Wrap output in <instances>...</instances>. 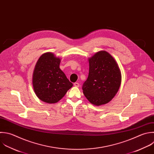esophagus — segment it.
Segmentation results:
<instances>
[{"mask_svg":"<svg viewBox=\"0 0 154 154\" xmlns=\"http://www.w3.org/2000/svg\"><path fill=\"white\" fill-rule=\"evenodd\" d=\"M74 86L76 87H78L79 86V84L78 82H75L74 83Z\"/></svg>","mask_w":154,"mask_h":154,"instance_id":"esophagus-1","label":"esophagus"}]
</instances>
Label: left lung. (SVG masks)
<instances>
[{"label":"left lung","mask_w":154,"mask_h":154,"mask_svg":"<svg viewBox=\"0 0 154 154\" xmlns=\"http://www.w3.org/2000/svg\"><path fill=\"white\" fill-rule=\"evenodd\" d=\"M89 73L82 85L83 93L93 105L108 103L117 93L121 84V72L114 58L101 51L88 59Z\"/></svg>","instance_id":"left-lung-1"}]
</instances>
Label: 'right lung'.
I'll return each instance as SVG.
<instances>
[{"mask_svg":"<svg viewBox=\"0 0 154 154\" xmlns=\"http://www.w3.org/2000/svg\"><path fill=\"white\" fill-rule=\"evenodd\" d=\"M61 59L51 52L43 54L37 61L32 75V85L37 96L48 103L61 100L73 84L60 69Z\"/></svg>","mask_w":154,"mask_h":154,"instance_id":"obj_1","label":"right lung"}]
</instances>
